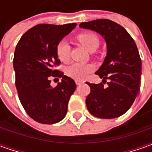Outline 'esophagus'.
Masks as SVG:
<instances>
[{
  "label": "esophagus",
  "mask_w": 152,
  "mask_h": 152,
  "mask_svg": "<svg viewBox=\"0 0 152 152\" xmlns=\"http://www.w3.org/2000/svg\"><path fill=\"white\" fill-rule=\"evenodd\" d=\"M75 83H76V85H81V84H83V83H84V81L76 79V80H75Z\"/></svg>",
  "instance_id": "1"
}]
</instances>
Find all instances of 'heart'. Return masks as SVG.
Masks as SVG:
<instances>
[{
    "label": "heart",
    "mask_w": 152,
    "mask_h": 152,
    "mask_svg": "<svg viewBox=\"0 0 152 152\" xmlns=\"http://www.w3.org/2000/svg\"><path fill=\"white\" fill-rule=\"evenodd\" d=\"M76 40L81 44L85 49L94 51L99 46V38L95 33L84 32L76 36ZM56 54L57 58L62 62H67L70 57V45L67 41L61 40L56 46ZM93 71L91 64H81L74 62L67 67L65 73L68 77L74 79H84Z\"/></svg>",
    "instance_id": "b5f03b06"
}]
</instances>
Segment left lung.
<instances>
[{
    "label": "left lung",
    "instance_id": "8db88e82",
    "mask_svg": "<svg viewBox=\"0 0 152 152\" xmlns=\"http://www.w3.org/2000/svg\"><path fill=\"white\" fill-rule=\"evenodd\" d=\"M79 27L99 33L107 45V56L96 72L103 84L87 83L91 88L85 100L87 108L100 118L120 117L130 108L140 91L141 60L136 44L124 27L109 19L85 22ZM106 79L109 82L104 86Z\"/></svg>",
    "mask_w": 152,
    "mask_h": 152
}]
</instances>
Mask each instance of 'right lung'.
Here are the masks:
<instances>
[{"label": "right lung", "instance_id": "right-lung-1", "mask_svg": "<svg viewBox=\"0 0 152 152\" xmlns=\"http://www.w3.org/2000/svg\"><path fill=\"white\" fill-rule=\"evenodd\" d=\"M75 26L74 23L37 24L23 34L16 46L13 67L18 97L27 114L40 124H52L63 119L76 89L73 79L55 68L61 63L56 46ZM51 77H61L62 82L51 87Z\"/></svg>", "mask_w": 152, "mask_h": 152}]
</instances>
